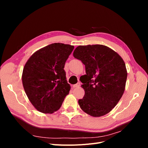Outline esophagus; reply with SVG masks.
Returning <instances> with one entry per match:
<instances>
[{
    "label": "esophagus",
    "mask_w": 148,
    "mask_h": 148,
    "mask_svg": "<svg viewBox=\"0 0 148 148\" xmlns=\"http://www.w3.org/2000/svg\"><path fill=\"white\" fill-rule=\"evenodd\" d=\"M80 86V83L79 82H78V83H77V84H73V88H78V87H79Z\"/></svg>",
    "instance_id": "esophagus-1"
}]
</instances>
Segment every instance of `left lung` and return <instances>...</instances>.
I'll return each mask as SVG.
<instances>
[{
	"label": "left lung",
	"mask_w": 148,
	"mask_h": 148,
	"mask_svg": "<svg viewBox=\"0 0 148 148\" xmlns=\"http://www.w3.org/2000/svg\"><path fill=\"white\" fill-rule=\"evenodd\" d=\"M73 55L86 69V74L80 79L85 92L78 100L80 108L94 117L108 114L125 89L127 71L123 59L112 49L100 44L79 46Z\"/></svg>",
	"instance_id": "obj_1"
}]
</instances>
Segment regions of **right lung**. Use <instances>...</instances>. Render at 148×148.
<instances>
[{
    "instance_id": "1",
    "label": "right lung",
    "mask_w": 148,
    "mask_h": 148,
    "mask_svg": "<svg viewBox=\"0 0 148 148\" xmlns=\"http://www.w3.org/2000/svg\"><path fill=\"white\" fill-rule=\"evenodd\" d=\"M73 46L53 43L36 51L22 73L25 91L35 109L44 114L59 110L70 90L64 69Z\"/></svg>"
}]
</instances>
